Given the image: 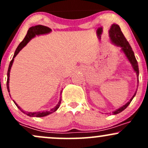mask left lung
Here are the masks:
<instances>
[{
	"label": "left lung",
	"mask_w": 148,
	"mask_h": 148,
	"mask_svg": "<svg viewBox=\"0 0 148 148\" xmlns=\"http://www.w3.org/2000/svg\"><path fill=\"white\" fill-rule=\"evenodd\" d=\"M109 38L111 40V43L115 45L116 47H120V51L125 54V56H126L127 59L128 60L129 62H130L131 65H132V69H134V72H136L137 76V81H138V85H137V89H138V75H139V70H138V62H137L135 56H134V53L132 51V47L129 42L127 41L126 38L124 36L123 33H122L121 29H120V26L116 23H113L111 25V28H110L109 32ZM137 89L136 90L135 93L134 94V95L132 97V98L130 99V101L128 102H127L125 104H124L123 106L120 107L118 109L115 110V111H112L111 113H109V114H113V115H116L118 113H121L122 111H124L127 106L130 105L131 101H132V99H134V97H135L136 94ZM108 114V113H107Z\"/></svg>",
	"instance_id": "left-lung-1"
}]
</instances>
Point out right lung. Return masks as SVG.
I'll return each mask as SVG.
<instances>
[{
    "label": "right lung",
    "mask_w": 148,
    "mask_h": 148,
    "mask_svg": "<svg viewBox=\"0 0 148 148\" xmlns=\"http://www.w3.org/2000/svg\"><path fill=\"white\" fill-rule=\"evenodd\" d=\"M52 31V30L51 28H49V27L45 26V25H35V26H32L28 29V33H27L26 35H25V38L23 39V40L22 41L21 43L19 44V45L18 46V47L16 48V51H15L14 56L12 58V60L10 61V63L9 65V67H8V79H7V88H8V92H10V86H9V83H10V69H11L12 66L13 62H14V58L16 56V55L19 53L20 51L25 46H26L27 44L32 39L34 38L35 37L39 36V35H46V34H49ZM62 90L60 92V95L62 94ZM10 97H11V95H10V93H9ZM14 103H15L17 108L20 110L21 112H23V113L25 115H27L28 116L30 117H37V118H42V117H45L47 116V115H49L50 114H51L53 112L56 111L58 110V108L60 107V103H61V96L60 97V100H59L58 103H57V105L56 106H54L53 108H51L50 110H47V111H37V112H25L23 109L20 107L16 103L15 101L13 100Z\"/></svg>",
    "instance_id": "add662e5"
}]
</instances>
